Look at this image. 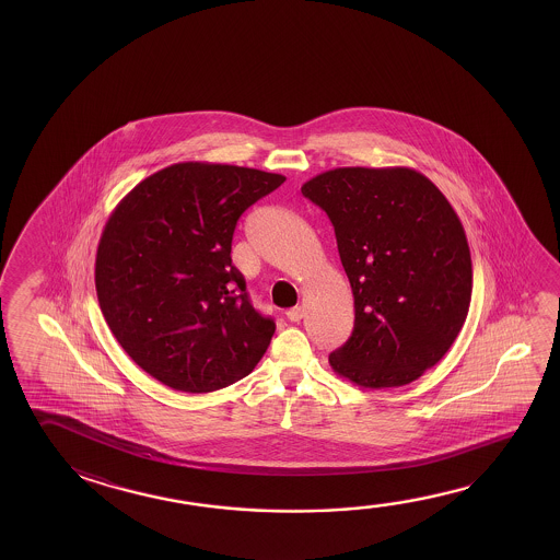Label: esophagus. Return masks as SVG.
I'll list each match as a JSON object with an SVG mask.
<instances>
[{
    "mask_svg": "<svg viewBox=\"0 0 560 560\" xmlns=\"http://www.w3.org/2000/svg\"><path fill=\"white\" fill-rule=\"evenodd\" d=\"M304 308L303 306H294L291 311L287 312V318L291 322H301L303 320Z\"/></svg>",
    "mask_w": 560,
    "mask_h": 560,
    "instance_id": "esophagus-1",
    "label": "esophagus"
}]
</instances>
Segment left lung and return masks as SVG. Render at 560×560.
Masks as SVG:
<instances>
[{
    "label": "left lung",
    "instance_id": "left-lung-1",
    "mask_svg": "<svg viewBox=\"0 0 560 560\" xmlns=\"http://www.w3.org/2000/svg\"><path fill=\"white\" fill-rule=\"evenodd\" d=\"M304 197L330 217L355 322L330 353L334 373L363 388L412 383L467 320L472 261L445 195L412 167H336Z\"/></svg>",
    "mask_w": 560,
    "mask_h": 560
}]
</instances>
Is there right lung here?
<instances>
[{"instance_id": "right-lung-1", "label": "right lung", "mask_w": 560, "mask_h": 560, "mask_svg": "<svg viewBox=\"0 0 560 560\" xmlns=\"http://www.w3.org/2000/svg\"><path fill=\"white\" fill-rule=\"evenodd\" d=\"M254 167L182 162L127 192L105 222L95 291L120 348L175 390L211 393L249 375L276 322L232 266L242 212L283 184Z\"/></svg>"}]
</instances>
